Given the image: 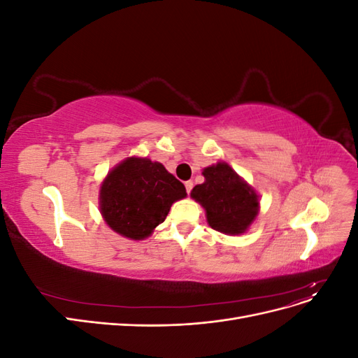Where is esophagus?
I'll return each mask as SVG.
<instances>
[{
	"label": "esophagus",
	"mask_w": 358,
	"mask_h": 358,
	"mask_svg": "<svg viewBox=\"0 0 358 358\" xmlns=\"http://www.w3.org/2000/svg\"><path fill=\"white\" fill-rule=\"evenodd\" d=\"M192 187H194L192 180H188V182H185V188H187V194H188V196H189L191 191H192Z\"/></svg>",
	"instance_id": "34e87169"
}]
</instances>
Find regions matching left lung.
Returning a JSON list of instances; mask_svg holds the SVG:
<instances>
[{
    "label": "left lung",
    "mask_w": 358,
    "mask_h": 358,
    "mask_svg": "<svg viewBox=\"0 0 358 358\" xmlns=\"http://www.w3.org/2000/svg\"><path fill=\"white\" fill-rule=\"evenodd\" d=\"M204 183L196 185L191 197L206 209L213 230L225 234H241L258 213L257 192L245 183L225 162L204 169Z\"/></svg>",
    "instance_id": "obj_1"
}]
</instances>
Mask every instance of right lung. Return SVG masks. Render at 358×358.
<instances>
[{
    "instance_id": "right-lung-1",
    "label": "right lung",
    "mask_w": 358,
    "mask_h": 358,
    "mask_svg": "<svg viewBox=\"0 0 358 358\" xmlns=\"http://www.w3.org/2000/svg\"><path fill=\"white\" fill-rule=\"evenodd\" d=\"M187 196L183 183L161 162L131 157L104 179L100 208L110 229L129 239H145L164 222L176 200Z\"/></svg>"
}]
</instances>
